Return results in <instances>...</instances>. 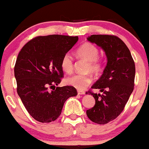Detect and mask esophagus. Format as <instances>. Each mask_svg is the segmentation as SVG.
Masks as SVG:
<instances>
[{"label": "esophagus", "instance_id": "esophagus-1", "mask_svg": "<svg viewBox=\"0 0 149 149\" xmlns=\"http://www.w3.org/2000/svg\"><path fill=\"white\" fill-rule=\"evenodd\" d=\"M77 93H78V94H80V95H82V94H85V92H84V91H80V90H79L77 92Z\"/></svg>", "mask_w": 149, "mask_h": 149}]
</instances>
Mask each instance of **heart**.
Masks as SVG:
<instances>
[{
  "instance_id": "heart-1",
  "label": "heart",
  "mask_w": 149,
  "mask_h": 149,
  "mask_svg": "<svg viewBox=\"0 0 149 149\" xmlns=\"http://www.w3.org/2000/svg\"><path fill=\"white\" fill-rule=\"evenodd\" d=\"M99 49L92 43L85 42L77 49V55L80 58L89 62L88 70L94 73L100 72L102 69V62L98 59ZM61 68L64 72L70 73L73 70L72 57L69 53L65 54L61 60ZM92 81V77L90 74H75L66 79L68 85L74 87L77 89H84Z\"/></svg>"
}]
</instances>
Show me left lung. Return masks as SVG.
I'll list each match as a JSON object with an SVG mask.
<instances>
[{"mask_svg": "<svg viewBox=\"0 0 149 149\" xmlns=\"http://www.w3.org/2000/svg\"><path fill=\"white\" fill-rule=\"evenodd\" d=\"M87 39L103 49L107 60L103 74L92 87L102 94L89 92L95 104L87 110V115L93 122L105 124L121 113L134 90L135 64L127 46L118 37L92 35Z\"/></svg>", "mask_w": 149, "mask_h": 149, "instance_id": "1", "label": "left lung"}]
</instances>
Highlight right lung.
Masks as SVG:
<instances>
[{"instance_id": "obj_1", "label": "right lung", "mask_w": 149, "mask_h": 149, "mask_svg": "<svg viewBox=\"0 0 149 149\" xmlns=\"http://www.w3.org/2000/svg\"><path fill=\"white\" fill-rule=\"evenodd\" d=\"M78 39L60 35L37 37L26 43L17 55L14 68L17 94L28 113L40 122L57 119L66 100L77 94L74 87L55 85L64 75L62 57Z\"/></svg>"}]
</instances>
